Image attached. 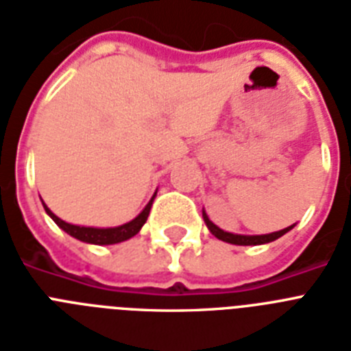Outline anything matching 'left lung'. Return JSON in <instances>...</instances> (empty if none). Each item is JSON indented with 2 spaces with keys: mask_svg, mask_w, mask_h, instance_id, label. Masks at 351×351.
<instances>
[{
  "mask_svg": "<svg viewBox=\"0 0 351 351\" xmlns=\"http://www.w3.org/2000/svg\"><path fill=\"white\" fill-rule=\"evenodd\" d=\"M204 215V221L207 225V229L210 230V234H215L218 240L221 241H227V243H232V245H263V243H270V241L278 240L281 238L283 234H287L290 229H294V225H290L287 229H281L278 232H270V234H258V236H247V234H232V232H225L221 230L220 227H216L213 221L209 220V216L205 215V210L202 213Z\"/></svg>",
  "mask_w": 351,
  "mask_h": 351,
  "instance_id": "8db88e82",
  "label": "left lung"
}]
</instances>
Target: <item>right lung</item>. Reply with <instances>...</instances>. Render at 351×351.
I'll return each instance as SVG.
<instances>
[{
	"label": "right lung",
	"mask_w": 351,
	"mask_h": 351,
	"mask_svg": "<svg viewBox=\"0 0 351 351\" xmlns=\"http://www.w3.org/2000/svg\"><path fill=\"white\" fill-rule=\"evenodd\" d=\"M155 198V195H153ZM153 198L149 200V204L144 207L141 215L136 216L135 220L128 221L124 225H119V227H108V229H97V227H81V225H72V223H66L64 220L61 218H57L53 215L52 210L48 209L45 202H43V207L47 210V215L56 221L59 227H61L66 234L73 236L77 240L84 241V243H93V245H113V243H121V241H126L142 229V225L146 223L147 216H149V210H151V205H153Z\"/></svg>",
	"instance_id": "right-lung-1"
}]
</instances>
